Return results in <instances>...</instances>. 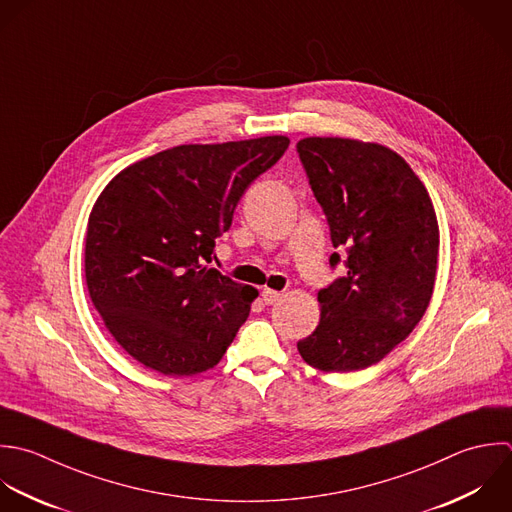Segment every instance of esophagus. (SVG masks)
<instances>
[{
    "label": "esophagus",
    "mask_w": 512,
    "mask_h": 512,
    "mask_svg": "<svg viewBox=\"0 0 512 512\" xmlns=\"http://www.w3.org/2000/svg\"><path fill=\"white\" fill-rule=\"evenodd\" d=\"M261 297H263L265 305H273V303H277V301L281 299V293H279V291H273V289H263Z\"/></svg>",
    "instance_id": "obj_1"
}]
</instances>
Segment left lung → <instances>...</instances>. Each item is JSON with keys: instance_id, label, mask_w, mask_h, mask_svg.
<instances>
[{"instance_id": "obj_1", "label": "left lung", "mask_w": 512, "mask_h": 512, "mask_svg": "<svg viewBox=\"0 0 512 512\" xmlns=\"http://www.w3.org/2000/svg\"><path fill=\"white\" fill-rule=\"evenodd\" d=\"M347 275L321 289L317 329L297 349L325 373L367 369L423 319L437 277L439 223L427 187L393 149L343 137L297 143ZM341 261L333 253L329 263Z\"/></svg>"}]
</instances>
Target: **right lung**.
<instances>
[{
  "label": "right lung",
  "instance_id": "obj_1",
  "mask_svg": "<svg viewBox=\"0 0 512 512\" xmlns=\"http://www.w3.org/2000/svg\"><path fill=\"white\" fill-rule=\"evenodd\" d=\"M289 137L177 145L119 171L85 235V283L107 331L167 377L213 369L247 321L255 287L213 269L215 239Z\"/></svg>",
  "mask_w": 512,
  "mask_h": 512
}]
</instances>
